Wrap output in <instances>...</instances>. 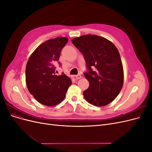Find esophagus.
<instances>
[{
  "label": "esophagus",
  "instance_id": "34e87169",
  "mask_svg": "<svg viewBox=\"0 0 152 152\" xmlns=\"http://www.w3.org/2000/svg\"><path fill=\"white\" fill-rule=\"evenodd\" d=\"M75 78H76L77 79H81V78H82V76L79 74V75H75Z\"/></svg>",
  "mask_w": 152,
  "mask_h": 152
}]
</instances>
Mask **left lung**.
Masks as SVG:
<instances>
[{
    "mask_svg": "<svg viewBox=\"0 0 152 152\" xmlns=\"http://www.w3.org/2000/svg\"><path fill=\"white\" fill-rule=\"evenodd\" d=\"M73 44L79 49L86 63L84 73L89 82L83 92L87 102L104 107L116 98L124 83V70L117 48L102 37L86 35L73 39Z\"/></svg>",
    "mask_w": 152,
    "mask_h": 152,
    "instance_id": "8db88e82",
    "label": "left lung"
}]
</instances>
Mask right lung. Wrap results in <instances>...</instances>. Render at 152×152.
Listing matches in <instances>:
<instances>
[{
    "label": "right lung",
    "instance_id": "obj_1",
    "mask_svg": "<svg viewBox=\"0 0 152 152\" xmlns=\"http://www.w3.org/2000/svg\"><path fill=\"white\" fill-rule=\"evenodd\" d=\"M68 40L56 37L45 41L31 54L26 66V83L30 93L45 106L56 105L65 97L72 84L70 78L62 73L56 75V65L62 49Z\"/></svg>",
    "mask_w": 152,
    "mask_h": 152
}]
</instances>
